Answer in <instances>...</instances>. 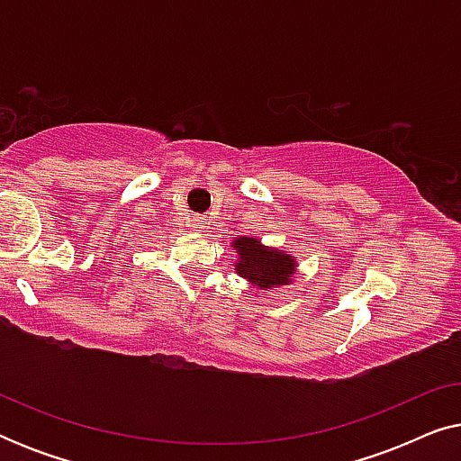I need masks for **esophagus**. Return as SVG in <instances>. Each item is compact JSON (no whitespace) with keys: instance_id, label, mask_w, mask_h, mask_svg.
Segmentation results:
<instances>
[{"instance_id":"obj_1","label":"esophagus","mask_w":461,"mask_h":461,"mask_svg":"<svg viewBox=\"0 0 461 461\" xmlns=\"http://www.w3.org/2000/svg\"><path fill=\"white\" fill-rule=\"evenodd\" d=\"M199 222H201V220H197V224H199Z\"/></svg>"}]
</instances>
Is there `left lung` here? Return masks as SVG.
Listing matches in <instances>:
<instances>
[{"label": "left lung", "instance_id": "obj_1", "mask_svg": "<svg viewBox=\"0 0 461 461\" xmlns=\"http://www.w3.org/2000/svg\"><path fill=\"white\" fill-rule=\"evenodd\" d=\"M241 256L237 262L239 275L249 279L256 287L268 289L275 285H285L294 273V258L281 251L262 248L260 241L243 237L232 243Z\"/></svg>", "mask_w": 461, "mask_h": 461}]
</instances>
